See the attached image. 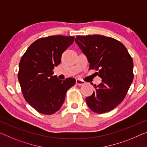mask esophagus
Here are the masks:
<instances>
[{
    "label": "esophagus",
    "mask_w": 147,
    "mask_h": 147,
    "mask_svg": "<svg viewBox=\"0 0 147 147\" xmlns=\"http://www.w3.org/2000/svg\"><path fill=\"white\" fill-rule=\"evenodd\" d=\"M85 83V82L83 80H79V79H77L76 80V84L78 85H84Z\"/></svg>",
    "instance_id": "34e87169"
}]
</instances>
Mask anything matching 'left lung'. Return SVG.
<instances>
[{"label":"left lung","mask_w":147,"mask_h":147,"mask_svg":"<svg viewBox=\"0 0 147 147\" xmlns=\"http://www.w3.org/2000/svg\"><path fill=\"white\" fill-rule=\"evenodd\" d=\"M75 42L89 63L98 70L102 82L86 98L90 109L108 112L120 104L134 80V62L125 47L116 39L100 35L76 36Z\"/></svg>","instance_id":"8db88e82"}]
</instances>
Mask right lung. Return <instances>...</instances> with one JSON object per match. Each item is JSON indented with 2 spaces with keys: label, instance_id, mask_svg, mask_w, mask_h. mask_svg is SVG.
Returning a JSON list of instances; mask_svg holds the SVG:
<instances>
[{
  "label": "right lung",
  "instance_id": "obj_1",
  "mask_svg": "<svg viewBox=\"0 0 147 147\" xmlns=\"http://www.w3.org/2000/svg\"><path fill=\"white\" fill-rule=\"evenodd\" d=\"M74 38L63 35L40 38L29 47L20 60L18 78L25 100L41 114L57 112L67 91L76 84L74 78L60 80L53 76L55 67L61 63L62 53Z\"/></svg>",
  "mask_w": 147,
  "mask_h": 147
}]
</instances>
